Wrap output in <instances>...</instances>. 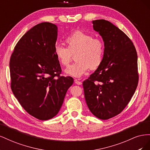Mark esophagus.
<instances>
[{"label":"esophagus","instance_id":"1","mask_svg":"<svg viewBox=\"0 0 150 150\" xmlns=\"http://www.w3.org/2000/svg\"><path fill=\"white\" fill-rule=\"evenodd\" d=\"M74 83H75L76 84H78V85L82 84V82H81V81H80L79 79H74Z\"/></svg>","mask_w":150,"mask_h":150}]
</instances>
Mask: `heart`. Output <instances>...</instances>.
I'll use <instances>...</instances> for the list:
<instances>
[{"mask_svg":"<svg viewBox=\"0 0 150 150\" xmlns=\"http://www.w3.org/2000/svg\"><path fill=\"white\" fill-rule=\"evenodd\" d=\"M67 47L56 45L54 55L63 66L69 65L71 54L75 55L76 62L65 70L66 74L79 78L89 68L97 69L101 66L104 56V45L101 40L82 31H76L66 39Z\"/></svg>","mask_w":150,"mask_h":150,"instance_id":"obj_1","label":"heart"}]
</instances>
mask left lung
I'll return each mask as SVG.
<instances>
[{
    "mask_svg": "<svg viewBox=\"0 0 150 150\" xmlns=\"http://www.w3.org/2000/svg\"><path fill=\"white\" fill-rule=\"evenodd\" d=\"M92 23L103 40L104 56L83 85L89 110L104 120L120 114L133 96L138 83V56L132 41L118 28L104 19Z\"/></svg>",
    "mask_w": 150,
    "mask_h": 150,
    "instance_id": "left-lung-1",
    "label": "left lung"
}]
</instances>
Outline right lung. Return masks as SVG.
Instances as JSON below:
<instances>
[{
	"label": "right lung",
	"instance_id": "add662e5",
	"mask_svg": "<svg viewBox=\"0 0 150 150\" xmlns=\"http://www.w3.org/2000/svg\"><path fill=\"white\" fill-rule=\"evenodd\" d=\"M57 27L50 22L34 26L16 44L10 59L11 89L21 105L40 120L52 118L59 111L70 76H60L54 55Z\"/></svg>",
	"mask_w": 150,
	"mask_h": 150
}]
</instances>
